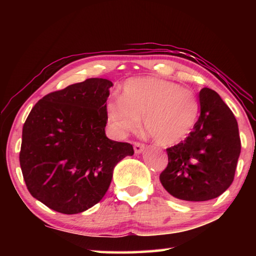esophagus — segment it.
I'll list each match as a JSON object with an SVG mask.
<instances>
[{
	"instance_id": "obj_1",
	"label": "esophagus",
	"mask_w": 256,
	"mask_h": 256,
	"mask_svg": "<svg viewBox=\"0 0 256 256\" xmlns=\"http://www.w3.org/2000/svg\"><path fill=\"white\" fill-rule=\"evenodd\" d=\"M134 152L136 154H141L142 151L144 150V144H141V142H134Z\"/></svg>"
}]
</instances>
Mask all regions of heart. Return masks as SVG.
<instances>
[{
    "instance_id": "heart-1",
    "label": "heart",
    "mask_w": 256,
    "mask_h": 256,
    "mask_svg": "<svg viewBox=\"0 0 256 256\" xmlns=\"http://www.w3.org/2000/svg\"><path fill=\"white\" fill-rule=\"evenodd\" d=\"M198 102L190 90L159 78H136L123 86L120 97L107 102L108 122L118 134L144 128L160 144H177L188 136L198 118Z\"/></svg>"
}]
</instances>
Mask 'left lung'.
<instances>
[{"label": "left lung", "instance_id": "left-lung-1", "mask_svg": "<svg viewBox=\"0 0 256 256\" xmlns=\"http://www.w3.org/2000/svg\"><path fill=\"white\" fill-rule=\"evenodd\" d=\"M201 112L185 140L166 149L168 164L159 178L176 198L201 202L218 198L232 185L240 154L238 124L214 90L203 88Z\"/></svg>", "mask_w": 256, "mask_h": 256}]
</instances>
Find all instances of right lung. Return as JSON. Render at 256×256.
<instances>
[{
    "label": "right lung",
    "instance_id": "add662e5",
    "mask_svg": "<svg viewBox=\"0 0 256 256\" xmlns=\"http://www.w3.org/2000/svg\"><path fill=\"white\" fill-rule=\"evenodd\" d=\"M112 81L92 78L42 97L22 128L20 166L30 194L60 214H80L102 200L114 167L132 144L106 136Z\"/></svg>",
    "mask_w": 256,
    "mask_h": 256
}]
</instances>
